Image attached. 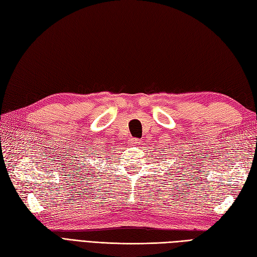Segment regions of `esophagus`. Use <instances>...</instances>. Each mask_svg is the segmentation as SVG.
I'll return each mask as SVG.
<instances>
[{
  "label": "esophagus",
  "mask_w": 257,
  "mask_h": 257,
  "mask_svg": "<svg viewBox=\"0 0 257 257\" xmlns=\"http://www.w3.org/2000/svg\"><path fill=\"white\" fill-rule=\"evenodd\" d=\"M138 144H140V140L139 139H137V138H133L132 139V145H138Z\"/></svg>",
  "instance_id": "obj_1"
}]
</instances>
